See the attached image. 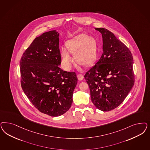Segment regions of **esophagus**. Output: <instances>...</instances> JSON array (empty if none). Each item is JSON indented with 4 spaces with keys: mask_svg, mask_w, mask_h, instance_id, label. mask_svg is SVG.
I'll list each match as a JSON object with an SVG mask.
<instances>
[{
    "mask_svg": "<svg viewBox=\"0 0 150 150\" xmlns=\"http://www.w3.org/2000/svg\"><path fill=\"white\" fill-rule=\"evenodd\" d=\"M77 77L79 81H82V79H83V78H84V77H83V76L82 74H78Z\"/></svg>",
    "mask_w": 150,
    "mask_h": 150,
    "instance_id": "obj_1",
    "label": "esophagus"
}]
</instances>
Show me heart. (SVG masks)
Masks as SVG:
<instances>
[{
    "label": "heart",
    "instance_id": "b5f03b06",
    "mask_svg": "<svg viewBox=\"0 0 150 150\" xmlns=\"http://www.w3.org/2000/svg\"><path fill=\"white\" fill-rule=\"evenodd\" d=\"M66 48L61 50L62 64L66 70L72 67L73 59L70 53L74 54L76 61L84 66L91 65L97 57V44L94 39L82 34L68 41Z\"/></svg>",
    "mask_w": 150,
    "mask_h": 150
}]
</instances>
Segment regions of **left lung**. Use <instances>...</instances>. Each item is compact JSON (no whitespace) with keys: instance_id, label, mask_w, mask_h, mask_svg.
<instances>
[{"instance_id":"1","label":"left lung","mask_w":150,"mask_h":150,"mask_svg":"<svg viewBox=\"0 0 150 150\" xmlns=\"http://www.w3.org/2000/svg\"><path fill=\"white\" fill-rule=\"evenodd\" d=\"M95 29L102 34L103 52L84 78L93 104L102 111H110L121 104L134 84L133 57L111 31Z\"/></svg>"}]
</instances>
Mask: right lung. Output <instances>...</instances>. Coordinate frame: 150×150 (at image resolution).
<instances>
[{
  "mask_svg": "<svg viewBox=\"0 0 150 150\" xmlns=\"http://www.w3.org/2000/svg\"><path fill=\"white\" fill-rule=\"evenodd\" d=\"M61 63L56 30L35 38L20 60L23 91L36 109L50 116H60L69 110L77 84L76 73L63 71L58 66Z\"/></svg>",
  "mask_w": 150,
  "mask_h": 150,
  "instance_id": "right-lung-1",
  "label": "right lung"
}]
</instances>
